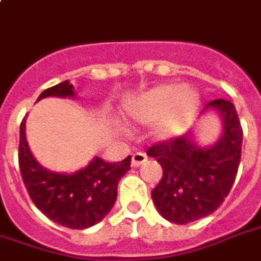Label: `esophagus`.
Segmentation results:
<instances>
[{
    "label": "esophagus",
    "instance_id": "esophagus-1",
    "mask_svg": "<svg viewBox=\"0 0 261 261\" xmlns=\"http://www.w3.org/2000/svg\"><path fill=\"white\" fill-rule=\"evenodd\" d=\"M145 161H147V155L144 152H136V154H133V158H131V165L133 167H140Z\"/></svg>",
    "mask_w": 261,
    "mask_h": 261
}]
</instances>
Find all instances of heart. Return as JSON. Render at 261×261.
<instances>
[{
    "label": "heart",
    "instance_id": "obj_1",
    "mask_svg": "<svg viewBox=\"0 0 261 261\" xmlns=\"http://www.w3.org/2000/svg\"><path fill=\"white\" fill-rule=\"evenodd\" d=\"M198 94L189 87L161 85L140 94L127 107L131 120L141 124H155L156 136L169 138L181 134L198 107Z\"/></svg>",
    "mask_w": 261,
    "mask_h": 261
}]
</instances>
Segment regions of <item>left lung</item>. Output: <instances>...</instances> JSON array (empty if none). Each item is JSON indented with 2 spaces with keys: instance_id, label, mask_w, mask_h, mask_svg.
I'll use <instances>...</instances> for the list:
<instances>
[{
  "instance_id": "8db88e82",
  "label": "left lung",
  "mask_w": 261,
  "mask_h": 261,
  "mask_svg": "<svg viewBox=\"0 0 261 261\" xmlns=\"http://www.w3.org/2000/svg\"><path fill=\"white\" fill-rule=\"evenodd\" d=\"M219 113L222 137L211 147H199L192 133L151 145L147 155L155 158L162 178L151 198L158 212L176 225H187L213 213L223 203L238 175L243 130L236 107L223 99L209 101L203 112Z\"/></svg>"
}]
</instances>
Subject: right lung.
I'll return each instance as SVG.
<instances>
[{"instance_id": "add662e5", "label": "right lung", "mask_w": 261, "mask_h": 261, "mask_svg": "<svg viewBox=\"0 0 261 261\" xmlns=\"http://www.w3.org/2000/svg\"><path fill=\"white\" fill-rule=\"evenodd\" d=\"M74 97L73 85L65 80L43 90L45 97ZM18 161L22 181L35 206L58 225L69 229H87L99 223L117 199L118 181L130 169L131 155L120 162L96 156L86 168L74 174H58L43 168L28 147L25 117L19 128Z\"/></svg>"}]
</instances>
